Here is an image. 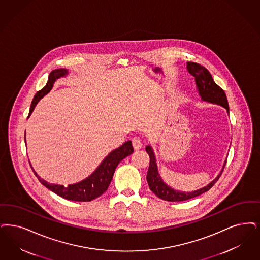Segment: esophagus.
Listing matches in <instances>:
<instances>
[{
  "label": "esophagus",
  "instance_id": "esophagus-1",
  "mask_svg": "<svg viewBox=\"0 0 260 260\" xmlns=\"http://www.w3.org/2000/svg\"><path fill=\"white\" fill-rule=\"evenodd\" d=\"M133 145H134V148H135V150H139V149L142 148V142H141V140L139 138L135 137V138L133 139Z\"/></svg>",
  "mask_w": 260,
  "mask_h": 260
}]
</instances>
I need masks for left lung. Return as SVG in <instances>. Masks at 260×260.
Returning <instances> with one entry per match:
<instances>
[{"mask_svg": "<svg viewBox=\"0 0 260 260\" xmlns=\"http://www.w3.org/2000/svg\"><path fill=\"white\" fill-rule=\"evenodd\" d=\"M187 70L188 73L196 77L197 89H198V94L201 99V102L219 105L225 108L228 114H229V102L226 99V94L219 86L215 83L211 73H209L207 69L198 62H187ZM146 152L150 156V166L147 172V182L150 189L156 194L157 198L166 201H170V202L184 201V200L198 197L208 191L216 184L226 164V159H225L218 176L216 177L213 181H211L207 186L200 187L192 191H182V190H177L164 182L162 178L160 177L158 172L156 155L153 147L150 144L146 146Z\"/></svg>", "mask_w": 260, "mask_h": 260, "instance_id": "obj_1", "label": "left lung"}]
</instances>
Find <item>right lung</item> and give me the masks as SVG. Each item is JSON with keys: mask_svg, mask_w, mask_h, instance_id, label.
<instances>
[{"mask_svg": "<svg viewBox=\"0 0 260 260\" xmlns=\"http://www.w3.org/2000/svg\"><path fill=\"white\" fill-rule=\"evenodd\" d=\"M68 74H69V71L67 69H56L50 73L48 76L47 83L44 86V88H42L41 91L36 93L31 102L29 116L31 114L36 105L42 98L52 90L56 80H58L61 77L67 76ZM25 143H26V134H25ZM133 153H134L133 143L131 140H128L123 145L120 146L119 148L111 151L107 156H105L104 160L100 164L99 167L95 168V170L91 175H89L80 182L71 184L68 187L58 185V184H52L45 181L44 179H42V177L39 176V174L35 171V169L31 167V161H30V165L35 175L38 177L39 181L44 187H47L48 189H50L51 191L64 199L86 202L101 197L104 191L107 190L114 175L115 169L117 166L120 164V161H122L125 157L132 155Z\"/></svg>", "mask_w": 260, "mask_h": 260, "instance_id": "1", "label": "right lung"}]
</instances>
